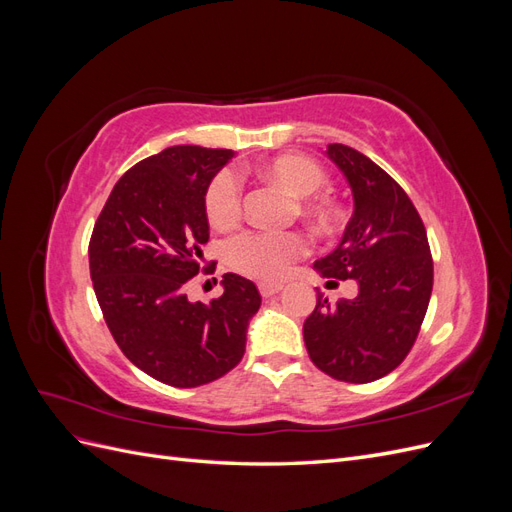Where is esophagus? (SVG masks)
Listing matches in <instances>:
<instances>
[{
	"label": "esophagus",
	"mask_w": 512,
	"mask_h": 512,
	"mask_svg": "<svg viewBox=\"0 0 512 512\" xmlns=\"http://www.w3.org/2000/svg\"><path fill=\"white\" fill-rule=\"evenodd\" d=\"M258 290L262 297H273V294L282 292L284 290V284H271V282H260L258 284Z\"/></svg>",
	"instance_id": "1"
}]
</instances>
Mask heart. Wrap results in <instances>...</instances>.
I'll list each match as a JSON object with an SVG mask.
<instances>
[{"label":"heart","instance_id":"obj_1","mask_svg":"<svg viewBox=\"0 0 512 512\" xmlns=\"http://www.w3.org/2000/svg\"><path fill=\"white\" fill-rule=\"evenodd\" d=\"M260 175L277 183L288 194L299 196V207L314 211L320 218H329L331 209L322 203H312L305 196L316 194L327 175L318 162L305 156H277L260 166ZM205 211L213 226L228 228L239 220L241 215V183L235 173L222 170L209 183L205 194ZM305 250V239L299 232L280 230H247L226 243V262L243 273L256 277L262 282L282 280L290 265Z\"/></svg>","mask_w":512,"mask_h":512}]
</instances>
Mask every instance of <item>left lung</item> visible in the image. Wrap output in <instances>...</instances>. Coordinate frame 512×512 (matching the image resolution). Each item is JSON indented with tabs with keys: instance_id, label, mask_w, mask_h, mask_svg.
Returning <instances> with one entry per match:
<instances>
[{
	"instance_id": "left-lung-1",
	"label": "left lung",
	"mask_w": 512,
	"mask_h": 512,
	"mask_svg": "<svg viewBox=\"0 0 512 512\" xmlns=\"http://www.w3.org/2000/svg\"><path fill=\"white\" fill-rule=\"evenodd\" d=\"M350 185L354 211L335 250L314 262L322 277L354 280L356 297L331 303L318 292L303 324L309 359L324 374L365 384L406 359L433 286V262L421 215L408 194L361 151L327 145Z\"/></svg>"
}]
</instances>
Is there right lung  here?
Returning <instances> with one entry per match:
<instances>
[{"label":"right lung","instance_id":"obj_1","mask_svg":"<svg viewBox=\"0 0 512 512\" xmlns=\"http://www.w3.org/2000/svg\"><path fill=\"white\" fill-rule=\"evenodd\" d=\"M232 156L177 145L134 164L115 183L89 241L91 282L117 346L177 389L237 367L260 307L254 282L237 273L224 275L222 297L209 303L190 301L183 290L209 241L207 188Z\"/></svg>","mask_w":512,"mask_h":512}]
</instances>
